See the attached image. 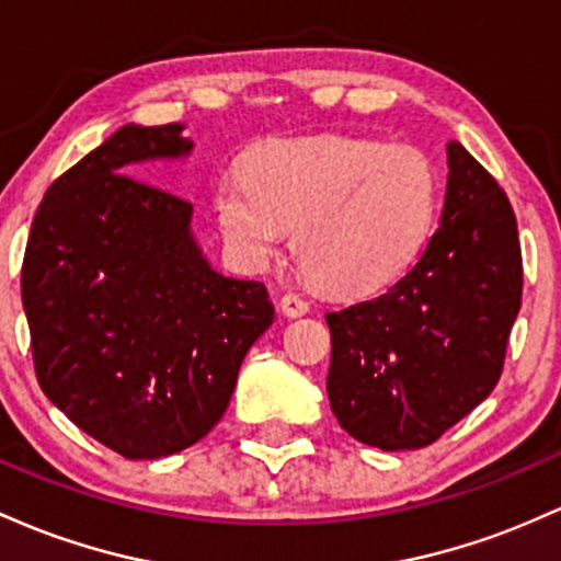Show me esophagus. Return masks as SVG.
<instances>
[{"label":"esophagus","mask_w":561,"mask_h":561,"mask_svg":"<svg viewBox=\"0 0 561 561\" xmlns=\"http://www.w3.org/2000/svg\"><path fill=\"white\" fill-rule=\"evenodd\" d=\"M280 310H283V314H288V318H301V314L310 312V301H307L305 297H299V294L288 291V294H283Z\"/></svg>","instance_id":"obj_1"}]
</instances>
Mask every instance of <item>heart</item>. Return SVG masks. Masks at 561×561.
Here are the masks:
<instances>
[{
  "mask_svg": "<svg viewBox=\"0 0 561 561\" xmlns=\"http://www.w3.org/2000/svg\"><path fill=\"white\" fill-rule=\"evenodd\" d=\"M437 193V172L413 145L320 135L251 150L241 178L214 187V214L238 260L273 262L294 230L305 278L331 297L363 299L419 260Z\"/></svg>",
  "mask_w": 561,
  "mask_h": 561,
  "instance_id": "1",
  "label": "heart"
}]
</instances>
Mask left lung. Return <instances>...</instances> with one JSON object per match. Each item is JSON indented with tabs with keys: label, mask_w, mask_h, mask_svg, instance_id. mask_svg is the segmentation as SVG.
I'll use <instances>...</instances> for the list:
<instances>
[{
	"label": "left lung",
	"mask_w": 561,
	"mask_h": 561,
	"mask_svg": "<svg viewBox=\"0 0 561 561\" xmlns=\"http://www.w3.org/2000/svg\"><path fill=\"white\" fill-rule=\"evenodd\" d=\"M522 305L517 217L499 182L448 142L439 228L387 294L329 312V400L370 448L432 445L493 392Z\"/></svg>",
	"instance_id": "obj_1"
}]
</instances>
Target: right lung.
Returning a JSON list of instances; mask_svg holds the SVG:
<instances>
[{
  "mask_svg": "<svg viewBox=\"0 0 561 561\" xmlns=\"http://www.w3.org/2000/svg\"><path fill=\"white\" fill-rule=\"evenodd\" d=\"M182 124L116 129L44 193L21 294L42 392L124 458L191 448L228 411L275 307L260 280L217 273L193 206L129 178L193 153Z\"/></svg>",
  "mask_w": 561,
  "mask_h": 561,
  "instance_id": "right-lung-1",
  "label": "right lung"
}]
</instances>
